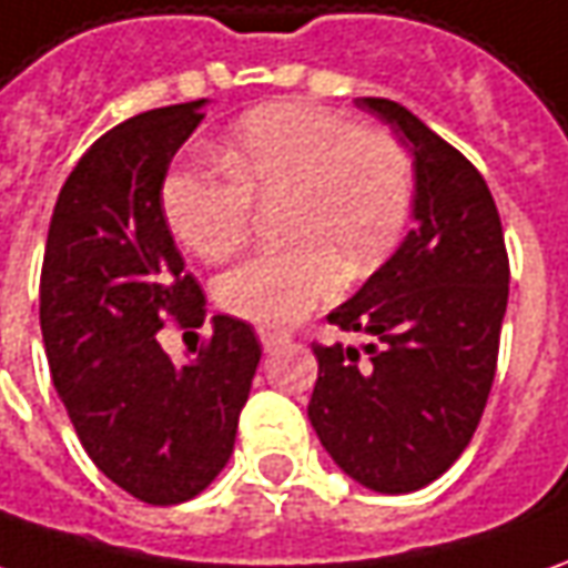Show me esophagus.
Instances as JSON below:
<instances>
[{
	"label": "esophagus",
	"mask_w": 568,
	"mask_h": 568,
	"mask_svg": "<svg viewBox=\"0 0 568 568\" xmlns=\"http://www.w3.org/2000/svg\"><path fill=\"white\" fill-rule=\"evenodd\" d=\"M288 342V333H273V329H261V345H264V351H276L280 345H285Z\"/></svg>",
	"instance_id": "esophagus-1"
}]
</instances>
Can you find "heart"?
I'll return each instance as SVG.
<instances>
[{
	"mask_svg": "<svg viewBox=\"0 0 568 568\" xmlns=\"http://www.w3.org/2000/svg\"><path fill=\"white\" fill-rule=\"evenodd\" d=\"M230 176L180 171L161 186L171 233L204 261L245 245L254 199L285 207V252L254 254L217 280L226 314L285 329L385 264L410 217L414 164L385 130H364L329 108L283 102L235 123L220 149Z\"/></svg>",
	"mask_w": 568,
	"mask_h": 568,
	"instance_id": "1",
	"label": "heart"
}]
</instances>
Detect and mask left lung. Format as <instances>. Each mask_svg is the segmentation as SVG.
Listing matches in <instances>:
<instances>
[{"label":"left lung","instance_id":"obj_1","mask_svg":"<svg viewBox=\"0 0 568 568\" xmlns=\"http://www.w3.org/2000/svg\"><path fill=\"white\" fill-rule=\"evenodd\" d=\"M414 154L416 226L326 316L366 345L314 342L307 404L320 445L354 481L407 495L450 469L491 395L510 295L504 226L485 176L404 105L357 99Z\"/></svg>","mask_w":568,"mask_h":568}]
</instances>
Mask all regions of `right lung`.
Segmentation results:
<instances>
[{"mask_svg": "<svg viewBox=\"0 0 568 568\" xmlns=\"http://www.w3.org/2000/svg\"><path fill=\"white\" fill-rule=\"evenodd\" d=\"M204 99L142 111L95 139L61 186L40 276V329L58 397L90 460L154 507L202 495L226 466L261 364L248 323L217 314L186 366L158 345L202 326L204 295L161 211L176 149Z\"/></svg>", "mask_w": 568, "mask_h": 568, "instance_id": "right-lung-1", "label": "right lung"}]
</instances>
